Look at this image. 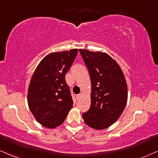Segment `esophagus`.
Returning a JSON list of instances; mask_svg holds the SVG:
<instances>
[{
	"label": "esophagus",
	"instance_id": "obj_1",
	"mask_svg": "<svg viewBox=\"0 0 158 158\" xmlns=\"http://www.w3.org/2000/svg\"><path fill=\"white\" fill-rule=\"evenodd\" d=\"M82 97V94H77V100H80V99H81V97Z\"/></svg>",
	"mask_w": 158,
	"mask_h": 158
}]
</instances>
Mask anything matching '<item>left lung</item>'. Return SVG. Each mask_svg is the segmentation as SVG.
<instances>
[{
	"label": "left lung",
	"instance_id": "obj_1",
	"mask_svg": "<svg viewBox=\"0 0 158 158\" xmlns=\"http://www.w3.org/2000/svg\"><path fill=\"white\" fill-rule=\"evenodd\" d=\"M88 68L91 83V107L82 116L95 130H103L117 121L127 102L124 73L108 54L79 49Z\"/></svg>",
	"mask_w": 158,
	"mask_h": 158
}]
</instances>
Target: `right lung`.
<instances>
[{
	"instance_id": "add662e5",
	"label": "right lung",
	"mask_w": 158,
	"mask_h": 158,
	"mask_svg": "<svg viewBox=\"0 0 158 158\" xmlns=\"http://www.w3.org/2000/svg\"><path fill=\"white\" fill-rule=\"evenodd\" d=\"M78 50L51 52L38 64L28 90V105L36 120L47 128L63 123L73 101L65 75Z\"/></svg>"
}]
</instances>
